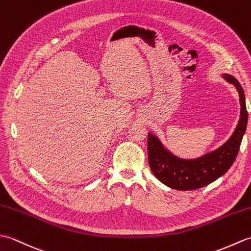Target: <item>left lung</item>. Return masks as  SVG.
Returning <instances> with one entry per match:
<instances>
[{"label": "left lung", "mask_w": 251, "mask_h": 251, "mask_svg": "<svg viewBox=\"0 0 251 251\" xmlns=\"http://www.w3.org/2000/svg\"><path fill=\"white\" fill-rule=\"evenodd\" d=\"M221 77L236 88L241 104V114L235 129L222 146L196 158H181L170 152L156 135L149 131V165L154 176L169 188L180 191L204 188L222 177L235 161L247 128L246 99L244 89L235 77L227 73H222Z\"/></svg>", "instance_id": "left-lung-1"}]
</instances>
